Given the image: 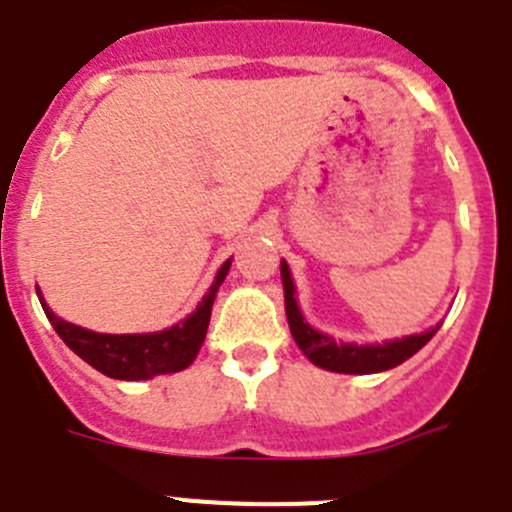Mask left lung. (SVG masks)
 Masks as SVG:
<instances>
[{
  "mask_svg": "<svg viewBox=\"0 0 512 512\" xmlns=\"http://www.w3.org/2000/svg\"><path fill=\"white\" fill-rule=\"evenodd\" d=\"M282 284H284V307H287V320L292 338L297 346L302 348V354L312 361L315 366H323L328 372L341 374H374L392 369V366L402 364L405 359L420 351L425 343L431 341L433 330H425L420 336H408L402 341H387L377 343V346H356V343H338L336 338L318 333L315 328L305 323L300 307L295 300V284L289 277V266L282 261Z\"/></svg>",
  "mask_w": 512,
  "mask_h": 512,
  "instance_id": "left-lung-1",
  "label": "left lung"
}]
</instances>
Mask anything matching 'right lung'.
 I'll return each mask as SVG.
<instances>
[{"label":"right lung","mask_w":512,"mask_h":512,"mask_svg":"<svg viewBox=\"0 0 512 512\" xmlns=\"http://www.w3.org/2000/svg\"><path fill=\"white\" fill-rule=\"evenodd\" d=\"M230 269V259L220 266L215 282L200 307L189 315L184 323L174 325L161 333H140V336H110V333H94L84 330L79 325H71L66 320L56 318L51 307L45 305L40 297L45 315L51 320L61 341L74 351L76 356L94 366L97 372L107 374L112 379H151L156 374L182 372L197 359L202 343L207 336V325H210L212 302H215L217 287L223 284L225 274Z\"/></svg>","instance_id":"right-lung-1"}]
</instances>
